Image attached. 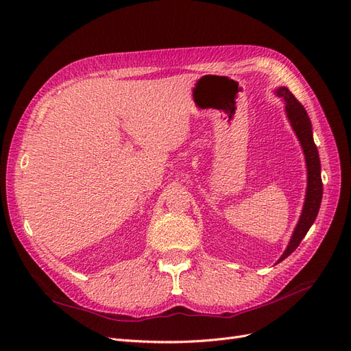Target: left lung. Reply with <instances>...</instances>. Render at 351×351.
Listing matches in <instances>:
<instances>
[{"instance_id": "1", "label": "left lung", "mask_w": 351, "mask_h": 351, "mask_svg": "<svg viewBox=\"0 0 351 351\" xmlns=\"http://www.w3.org/2000/svg\"><path fill=\"white\" fill-rule=\"evenodd\" d=\"M278 98H282L285 102V114L287 119H289L293 130L297 136V139L300 142V146L303 149L304 161H306V171H307V186H306V196H304V204L299 221H297L295 228L291 234V239L287 244L284 253L281 258L277 261L280 263L287 256L297 249L300 241L307 234V231L312 227L315 222L317 212L321 208L322 202V178H321V159L319 154H317V147L313 142V132H312V123L309 115H307L303 105L294 98V95L289 90V88L281 86L275 89Z\"/></svg>"}]
</instances>
